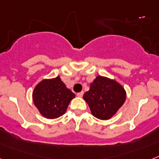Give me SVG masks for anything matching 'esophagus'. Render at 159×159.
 Listing matches in <instances>:
<instances>
[{
    "mask_svg": "<svg viewBox=\"0 0 159 159\" xmlns=\"http://www.w3.org/2000/svg\"><path fill=\"white\" fill-rule=\"evenodd\" d=\"M83 94H84V92L82 91V92H79V93H77V97H80V98H82V96H83Z\"/></svg>",
    "mask_w": 159,
    "mask_h": 159,
    "instance_id": "esophagus-1",
    "label": "esophagus"
}]
</instances>
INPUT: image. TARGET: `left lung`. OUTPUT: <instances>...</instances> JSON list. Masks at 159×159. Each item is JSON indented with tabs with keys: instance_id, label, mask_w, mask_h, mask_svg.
I'll list each match as a JSON object with an SVG mask.
<instances>
[{
	"instance_id": "1",
	"label": "left lung",
	"mask_w": 159,
	"mask_h": 159,
	"mask_svg": "<svg viewBox=\"0 0 159 159\" xmlns=\"http://www.w3.org/2000/svg\"><path fill=\"white\" fill-rule=\"evenodd\" d=\"M92 115L99 120H109L126 99V91L120 84L106 77L98 76L83 95Z\"/></svg>"
}]
</instances>
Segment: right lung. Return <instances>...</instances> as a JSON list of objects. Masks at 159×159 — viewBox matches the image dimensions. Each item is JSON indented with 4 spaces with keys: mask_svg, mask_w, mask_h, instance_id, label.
<instances>
[{
    "mask_svg": "<svg viewBox=\"0 0 159 159\" xmlns=\"http://www.w3.org/2000/svg\"><path fill=\"white\" fill-rule=\"evenodd\" d=\"M33 102L43 116L56 119L66 111L75 94L68 89L61 77L43 79L34 89Z\"/></svg>",
    "mask_w": 159,
    "mask_h": 159,
    "instance_id": "obj_1",
    "label": "right lung"
}]
</instances>
